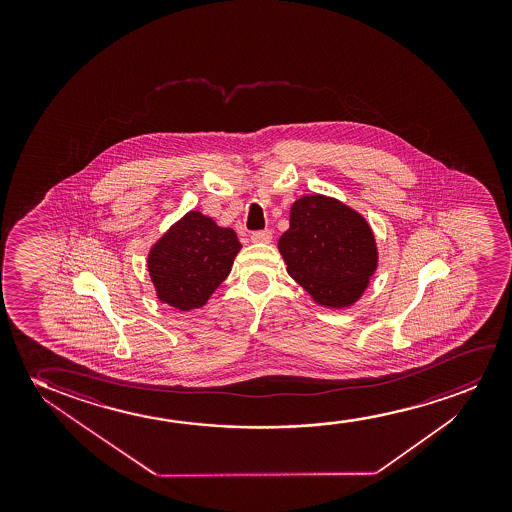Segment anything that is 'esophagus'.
<instances>
[{
  "instance_id": "obj_1",
  "label": "esophagus",
  "mask_w": 512,
  "mask_h": 512,
  "mask_svg": "<svg viewBox=\"0 0 512 512\" xmlns=\"http://www.w3.org/2000/svg\"><path fill=\"white\" fill-rule=\"evenodd\" d=\"M253 243H271V239H273V232L269 231V229H264V231H255L252 232Z\"/></svg>"
}]
</instances>
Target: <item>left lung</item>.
<instances>
[{"label": "left lung", "instance_id": "left-lung-1", "mask_svg": "<svg viewBox=\"0 0 512 512\" xmlns=\"http://www.w3.org/2000/svg\"><path fill=\"white\" fill-rule=\"evenodd\" d=\"M278 248L288 274L327 308L358 301L378 267L376 239L365 218L320 194L292 204Z\"/></svg>", "mask_w": 512, "mask_h": 512}]
</instances>
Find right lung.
<instances>
[{"label":"right lung","instance_id":"1","mask_svg":"<svg viewBox=\"0 0 512 512\" xmlns=\"http://www.w3.org/2000/svg\"><path fill=\"white\" fill-rule=\"evenodd\" d=\"M239 250L236 232L189 211L148 253L157 297L182 311L201 308L231 273Z\"/></svg>","mask_w":512,"mask_h":512}]
</instances>
